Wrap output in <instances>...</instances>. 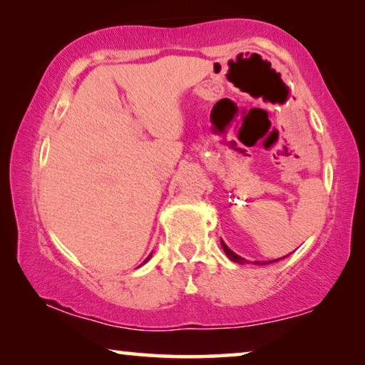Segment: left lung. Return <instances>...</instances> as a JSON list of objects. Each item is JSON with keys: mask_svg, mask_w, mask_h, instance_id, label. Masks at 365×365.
<instances>
[{"mask_svg": "<svg viewBox=\"0 0 365 365\" xmlns=\"http://www.w3.org/2000/svg\"><path fill=\"white\" fill-rule=\"evenodd\" d=\"M220 243H222V248H224V251H225V255H227L228 257H230L233 262H240V264H245V262H248V261H245L243 257H240L238 255H235V252H233L230 248H228V246H227L224 242H220ZM257 264H259V262H257ZM262 264H264V262H262Z\"/></svg>", "mask_w": 365, "mask_h": 365, "instance_id": "obj_1", "label": "left lung"}]
</instances>
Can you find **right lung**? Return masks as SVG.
I'll return each mask as SVG.
<instances>
[{"label":"right lung","mask_w":365,"mask_h":365,"mask_svg":"<svg viewBox=\"0 0 365 365\" xmlns=\"http://www.w3.org/2000/svg\"><path fill=\"white\" fill-rule=\"evenodd\" d=\"M146 261H148V259H146ZM146 261H145V262H146Z\"/></svg>","instance_id":"1"}]
</instances>
